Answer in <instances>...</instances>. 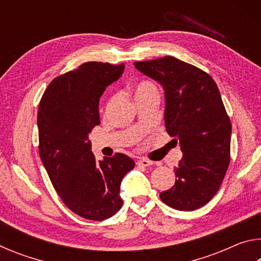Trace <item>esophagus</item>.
<instances>
[{"label":"esophagus","instance_id":"obj_1","mask_svg":"<svg viewBox=\"0 0 261 261\" xmlns=\"http://www.w3.org/2000/svg\"><path fill=\"white\" fill-rule=\"evenodd\" d=\"M137 165L138 166H141V167H148L153 165V162L151 160H148V159H140V160H138V162H137Z\"/></svg>","mask_w":261,"mask_h":261}]
</instances>
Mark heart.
<instances>
[{
  "mask_svg": "<svg viewBox=\"0 0 261 261\" xmlns=\"http://www.w3.org/2000/svg\"><path fill=\"white\" fill-rule=\"evenodd\" d=\"M134 93H135L136 100L146 98V96H151V95H159L156 86L149 81H141L139 83H137L134 87ZM112 102L113 100L110 101V103Z\"/></svg>",
  "mask_w": 261,
  "mask_h": 261,
  "instance_id": "heart-1",
  "label": "heart"
}]
</instances>
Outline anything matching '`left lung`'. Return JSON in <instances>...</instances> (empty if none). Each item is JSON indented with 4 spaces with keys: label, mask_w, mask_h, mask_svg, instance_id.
<instances>
[{
    "label": "left lung",
    "mask_w": 261,
    "mask_h": 261,
    "mask_svg": "<svg viewBox=\"0 0 261 261\" xmlns=\"http://www.w3.org/2000/svg\"><path fill=\"white\" fill-rule=\"evenodd\" d=\"M134 64L162 86L166 130L183 153L161 200L178 211L199 208L218 192L230 161L231 123L219 88L208 73L173 56Z\"/></svg>",
    "instance_id": "obj_1"
}]
</instances>
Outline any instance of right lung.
Wrapping results in <instances>:
<instances>
[{"mask_svg": "<svg viewBox=\"0 0 261 261\" xmlns=\"http://www.w3.org/2000/svg\"><path fill=\"white\" fill-rule=\"evenodd\" d=\"M123 71V63L87 62L51 81L39 105L41 161L64 204L87 220L102 221L121 210L122 178L135 167L122 153L96 161L88 139L100 124L101 95Z\"/></svg>", "mask_w": 261, "mask_h": 261, "instance_id": "add662e5", "label": "right lung"}]
</instances>
